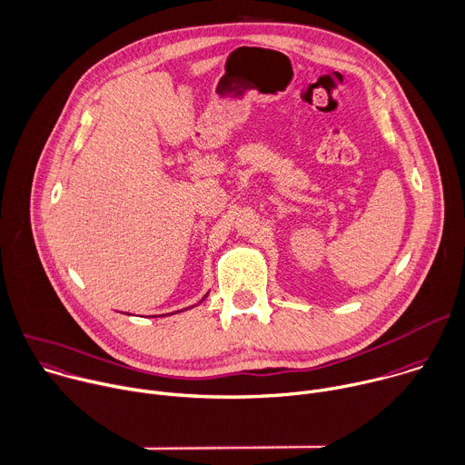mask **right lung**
<instances>
[{
    "instance_id": "obj_1",
    "label": "right lung",
    "mask_w": 465,
    "mask_h": 465,
    "mask_svg": "<svg viewBox=\"0 0 465 465\" xmlns=\"http://www.w3.org/2000/svg\"><path fill=\"white\" fill-rule=\"evenodd\" d=\"M207 295H209V293H207ZM207 295H205V297H207ZM205 297H203L200 302H203V301H205ZM191 308H193V306H191ZM173 313H177V312H173ZM157 317H159V315H157Z\"/></svg>"
}]
</instances>
